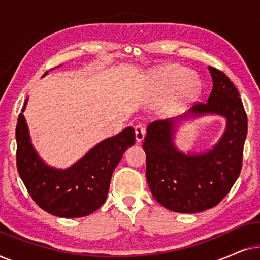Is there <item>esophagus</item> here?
Here are the masks:
<instances>
[{"mask_svg": "<svg viewBox=\"0 0 260 260\" xmlns=\"http://www.w3.org/2000/svg\"><path fill=\"white\" fill-rule=\"evenodd\" d=\"M145 135V129L142 124H138V125L135 126V136H136V141L137 142H142L144 138Z\"/></svg>", "mask_w": 260, "mask_h": 260, "instance_id": "obj_1", "label": "esophagus"}]
</instances>
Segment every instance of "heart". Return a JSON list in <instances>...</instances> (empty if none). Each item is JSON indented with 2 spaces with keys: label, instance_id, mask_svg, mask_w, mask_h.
Wrapping results in <instances>:
<instances>
[{
  "label": "heart",
  "instance_id": "1",
  "mask_svg": "<svg viewBox=\"0 0 260 260\" xmlns=\"http://www.w3.org/2000/svg\"><path fill=\"white\" fill-rule=\"evenodd\" d=\"M189 76V71L182 67L166 66L155 73V83L159 90L165 92L179 90L181 98L190 99L200 93L201 84Z\"/></svg>",
  "mask_w": 260,
  "mask_h": 260
}]
</instances>
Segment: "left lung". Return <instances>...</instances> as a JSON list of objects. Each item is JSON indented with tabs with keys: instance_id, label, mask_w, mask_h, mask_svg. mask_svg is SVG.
Listing matches in <instances>:
<instances>
[{
	"instance_id": "1",
	"label": "left lung",
	"mask_w": 260,
	"mask_h": 260,
	"mask_svg": "<svg viewBox=\"0 0 260 260\" xmlns=\"http://www.w3.org/2000/svg\"><path fill=\"white\" fill-rule=\"evenodd\" d=\"M213 87L207 103H198L184 115L148 125L143 149L147 180L154 198L177 213H198L214 207L239 176L247 135V116L239 92L221 71L208 67ZM219 114L226 118L225 133L211 151L184 154L173 144L179 120L188 115Z\"/></svg>"
}]
</instances>
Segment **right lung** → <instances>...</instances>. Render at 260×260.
Wrapping results in <instances>:
<instances>
[{
  "instance_id": "right-lung-1",
  "label": "right lung",
  "mask_w": 260,
  "mask_h": 260,
  "mask_svg": "<svg viewBox=\"0 0 260 260\" xmlns=\"http://www.w3.org/2000/svg\"><path fill=\"white\" fill-rule=\"evenodd\" d=\"M134 143L135 130L127 126L98 143L70 168L55 169L35 151L26 119L20 113L16 125L17 172L39 207L60 218H81L104 204L113 170Z\"/></svg>"
}]
</instances>
